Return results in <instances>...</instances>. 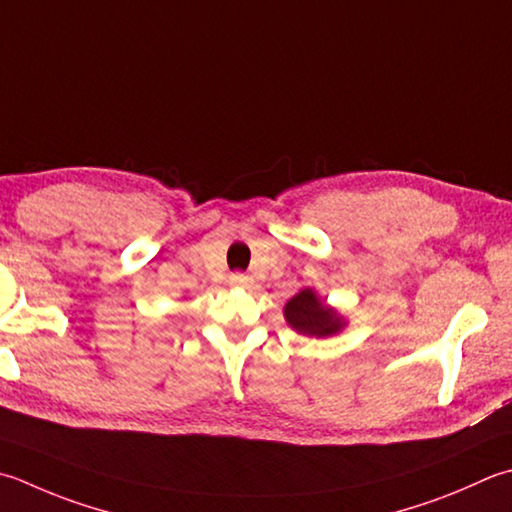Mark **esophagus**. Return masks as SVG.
Returning a JSON list of instances; mask_svg holds the SVG:
<instances>
[{
    "label": "esophagus",
    "mask_w": 512,
    "mask_h": 512,
    "mask_svg": "<svg viewBox=\"0 0 512 512\" xmlns=\"http://www.w3.org/2000/svg\"><path fill=\"white\" fill-rule=\"evenodd\" d=\"M228 284L235 286V288H248L250 284H253V279H250L248 275L244 273H233L228 277Z\"/></svg>",
    "instance_id": "obj_1"
}]
</instances>
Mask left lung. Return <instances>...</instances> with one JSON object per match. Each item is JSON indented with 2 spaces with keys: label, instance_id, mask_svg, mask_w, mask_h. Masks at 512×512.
I'll list each match as a JSON object with an SVG mask.
<instances>
[{
  "label": "left lung",
  "instance_id": "8db88e82",
  "mask_svg": "<svg viewBox=\"0 0 512 512\" xmlns=\"http://www.w3.org/2000/svg\"><path fill=\"white\" fill-rule=\"evenodd\" d=\"M284 317L297 333L308 337H328L346 326L344 317L335 308L326 306L313 288H304L284 306Z\"/></svg>",
  "mask_w": 512,
  "mask_h": 512
}]
</instances>
